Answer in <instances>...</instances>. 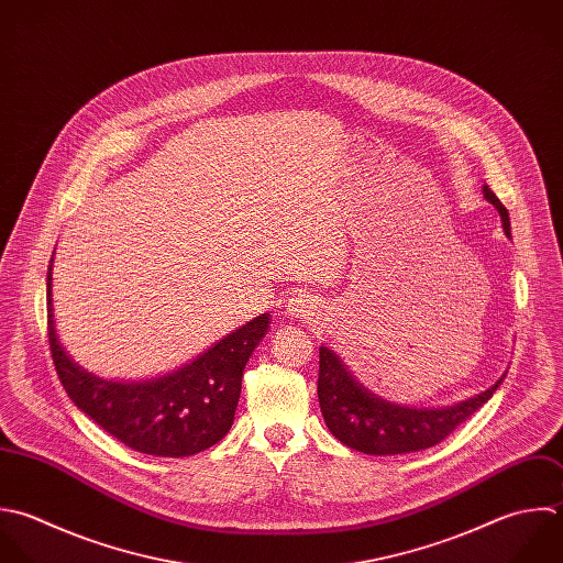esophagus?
Here are the masks:
<instances>
[{
	"mask_svg": "<svg viewBox=\"0 0 563 563\" xmlns=\"http://www.w3.org/2000/svg\"><path fill=\"white\" fill-rule=\"evenodd\" d=\"M320 311V300L307 291H298L287 300V313L291 318H311Z\"/></svg>",
	"mask_w": 563,
	"mask_h": 563,
	"instance_id": "1",
	"label": "esophagus"
}]
</instances>
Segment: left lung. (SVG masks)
Wrapping results in <instances>:
<instances>
[{
	"mask_svg": "<svg viewBox=\"0 0 563 563\" xmlns=\"http://www.w3.org/2000/svg\"><path fill=\"white\" fill-rule=\"evenodd\" d=\"M483 195L500 212L505 234L511 239L507 208L487 184ZM503 382L505 375L485 393L445 408L401 406L366 388L335 351L324 344L320 346L318 399L324 423L346 448L371 456H395L434 448L481 410Z\"/></svg>",
	"mask_w": 563,
	"mask_h": 563,
	"instance_id": "left-lung-1",
	"label": "left lung"
}]
</instances>
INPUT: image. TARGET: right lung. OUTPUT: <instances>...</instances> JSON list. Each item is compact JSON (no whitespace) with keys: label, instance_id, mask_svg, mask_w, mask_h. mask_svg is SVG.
<instances>
[{"label":"right lung","instance_id":"obj_1","mask_svg":"<svg viewBox=\"0 0 563 563\" xmlns=\"http://www.w3.org/2000/svg\"><path fill=\"white\" fill-rule=\"evenodd\" d=\"M47 265V338L56 375L74 406L126 448L184 459L219 443L234 423L243 368L272 322L261 313L192 362L153 379H104L82 368L60 344Z\"/></svg>","mask_w":563,"mask_h":563}]
</instances>
